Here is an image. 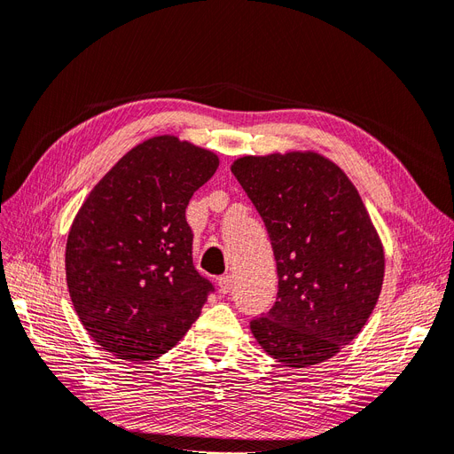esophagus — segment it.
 <instances>
[{"label":"esophagus","instance_id":"34e87169","mask_svg":"<svg viewBox=\"0 0 454 454\" xmlns=\"http://www.w3.org/2000/svg\"><path fill=\"white\" fill-rule=\"evenodd\" d=\"M232 278L231 276H222L220 279H217V285H220V293L222 294H227V293H231V288H232Z\"/></svg>","mask_w":454,"mask_h":454}]
</instances>
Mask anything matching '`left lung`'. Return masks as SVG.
Returning <instances> with one entry per match:
<instances>
[{"mask_svg": "<svg viewBox=\"0 0 454 454\" xmlns=\"http://www.w3.org/2000/svg\"><path fill=\"white\" fill-rule=\"evenodd\" d=\"M232 175L266 223L278 301L251 322L259 347L285 367L339 354L364 330L382 293L386 253L357 188L315 151L242 156Z\"/></svg>", "mask_w": 454, "mask_h": 454, "instance_id": "left-lung-1", "label": "left lung"}]
</instances>
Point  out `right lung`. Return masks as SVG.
I'll return each instance as SVG.
<instances>
[{
	"instance_id": "1",
	"label": "right lung",
	"mask_w": 454,
	"mask_h": 454,
	"mask_svg": "<svg viewBox=\"0 0 454 454\" xmlns=\"http://www.w3.org/2000/svg\"><path fill=\"white\" fill-rule=\"evenodd\" d=\"M220 166L215 153L154 136L90 190L70 225L65 270L85 332L126 361L171 350L201 315L212 285L192 261L186 207Z\"/></svg>"
}]
</instances>
